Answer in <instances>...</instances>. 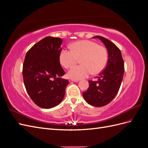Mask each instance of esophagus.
<instances>
[{
    "instance_id": "34e87169",
    "label": "esophagus",
    "mask_w": 148,
    "mask_h": 148,
    "mask_svg": "<svg viewBox=\"0 0 148 148\" xmlns=\"http://www.w3.org/2000/svg\"><path fill=\"white\" fill-rule=\"evenodd\" d=\"M71 81L73 82H78L79 80L78 79H71Z\"/></svg>"
}]
</instances>
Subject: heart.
<instances>
[{
  "mask_svg": "<svg viewBox=\"0 0 148 148\" xmlns=\"http://www.w3.org/2000/svg\"><path fill=\"white\" fill-rule=\"evenodd\" d=\"M71 51L62 49L60 53V64L69 69L80 59L82 64L73 66L68 72L72 79H79L87 77L91 73L96 75L104 69L107 62V52L102 46L89 40H82L70 45Z\"/></svg>",
  "mask_w": 148,
  "mask_h": 148,
  "instance_id": "obj_1",
  "label": "heart"
}]
</instances>
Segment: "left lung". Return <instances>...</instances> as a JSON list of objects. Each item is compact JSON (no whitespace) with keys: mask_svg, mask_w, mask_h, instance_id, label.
<instances>
[{"mask_svg":"<svg viewBox=\"0 0 148 148\" xmlns=\"http://www.w3.org/2000/svg\"><path fill=\"white\" fill-rule=\"evenodd\" d=\"M104 44L108 51V61L105 69L99 73L97 81L89 80L86 91L83 92L84 100L95 107H102L114 99L119 90L124 74V62L120 50L112 42L96 36Z\"/></svg>","mask_w":148,"mask_h":148,"instance_id":"1","label":"left lung"}]
</instances>
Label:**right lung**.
I'll use <instances>...</instances> for the list:
<instances>
[{
	"label": "right lung",
	"mask_w": 148,
	"mask_h": 148,
	"mask_svg": "<svg viewBox=\"0 0 148 148\" xmlns=\"http://www.w3.org/2000/svg\"><path fill=\"white\" fill-rule=\"evenodd\" d=\"M62 39L47 36L27 52L23 65L26 91L38 106L50 109L63 100L68 79L61 78L65 71L60 64Z\"/></svg>",
	"instance_id": "1"
}]
</instances>
